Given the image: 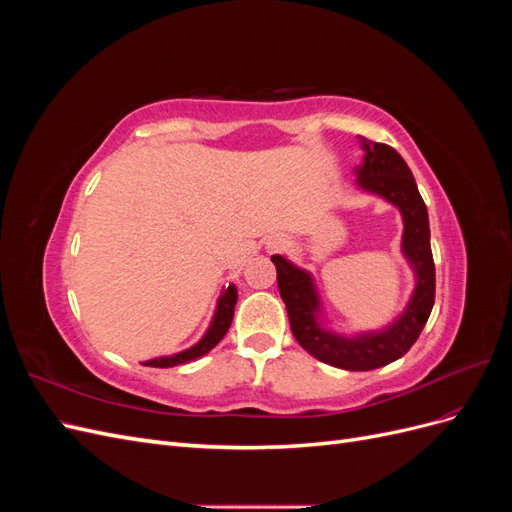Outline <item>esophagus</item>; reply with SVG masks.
<instances>
[{
	"label": "esophagus",
	"mask_w": 512,
	"mask_h": 512,
	"mask_svg": "<svg viewBox=\"0 0 512 512\" xmlns=\"http://www.w3.org/2000/svg\"><path fill=\"white\" fill-rule=\"evenodd\" d=\"M284 245H286V239H284V237H280V235H273V237H269V239H267V250H269V252L282 250Z\"/></svg>",
	"instance_id": "1"
}]
</instances>
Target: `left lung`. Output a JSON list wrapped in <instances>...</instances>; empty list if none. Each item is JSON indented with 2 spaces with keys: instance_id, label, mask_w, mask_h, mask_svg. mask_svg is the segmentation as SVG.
I'll use <instances>...</instances> for the list:
<instances>
[{
  "instance_id": "1",
  "label": "left lung",
  "mask_w": 512,
  "mask_h": 512,
  "mask_svg": "<svg viewBox=\"0 0 512 512\" xmlns=\"http://www.w3.org/2000/svg\"><path fill=\"white\" fill-rule=\"evenodd\" d=\"M363 162L354 168L356 188L374 194L399 209L404 232L401 254L414 273V288L406 307L382 329L339 333L324 314L314 275L294 265L286 256H271L277 269V288L288 309L290 329L303 350L314 359L348 371H369L404 356L421 335L436 299V267L429 243V215L418 194L406 160L382 143L359 138Z\"/></svg>"
}]
</instances>
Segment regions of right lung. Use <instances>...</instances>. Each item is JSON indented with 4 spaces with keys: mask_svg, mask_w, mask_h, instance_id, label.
Masks as SVG:
<instances>
[{
    "mask_svg": "<svg viewBox=\"0 0 512 512\" xmlns=\"http://www.w3.org/2000/svg\"><path fill=\"white\" fill-rule=\"evenodd\" d=\"M237 286L230 284L228 288L222 290V294L218 297V305H215L213 318L209 322V327L205 331V335L198 339V342L190 348H185L181 352L175 354H166V356H156V359L143 361V365L147 367H175V365H183L200 359L205 356L209 350H213L222 342V337L226 335V331L230 329L232 316H235V305H237Z\"/></svg>",
    "mask_w": 512,
    "mask_h": 512,
    "instance_id": "obj_1",
    "label": "right lung"
}]
</instances>
